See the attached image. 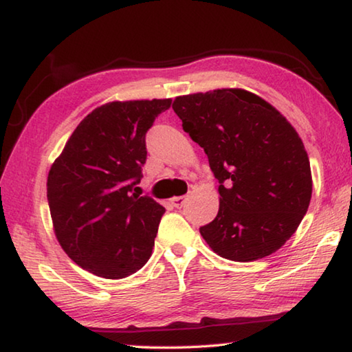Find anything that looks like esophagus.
Wrapping results in <instances>:
<instances>
[{"label":"esophagus","mask_w":352,"mask_h":352,"mask_svg":"<svg viewBox=\"0 0 352 352\" xmlns=\"http://www.w3.org/2000/svg\"><path fill=\"white\" fill-rule=\"evenodd\" d=\"M184 201H186V197H183V195H178V197H174V199L170 200V204L174 205L175 208H178V210H180V208H183Z\"/></svg>","instance_id":"34e87169"}]
</instances>
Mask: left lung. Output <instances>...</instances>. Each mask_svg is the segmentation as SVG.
Wrapping results in <instances>:
<instances>
[{"label":"left lung","instance_id":"obj_1","mask_svg":"<svg viewBox=\"0 0 352 352\" xmlns=\"http://www.w3.org/2000/svg\"><path fill=\"white\" fill-rule=\"evenodd\" d=\"M172 109L219 180L217 216L200 226L208 245L239 262L275 253L312 195L311 164L295 129L275 107L237 88L180 96Z\"/></svg>","mask_w":352,"mask_h":352}]
</instances>
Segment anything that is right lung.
I'll list each match as a JSON object with an SVG mask.
<instances>
[{"instance_id":"add662e5","label":"right lung","mask_w":352,"mask_h":352,"mask_svg":"<svg viewBox=\"0 0 352 352\" xmlns=\"http://www.w3.org/2000/svg\"><path fill=\"white\" fill-rule=\"evenodd\" d=\"M170 99L110 102L76 127L47 175L57 241L83 270L107 279L138 272L152 254L164 208L136 194L146 133Z\"/></svg>"}]
</instances>
